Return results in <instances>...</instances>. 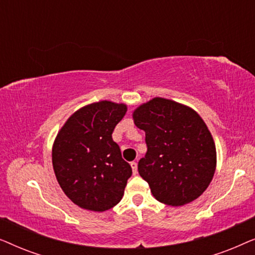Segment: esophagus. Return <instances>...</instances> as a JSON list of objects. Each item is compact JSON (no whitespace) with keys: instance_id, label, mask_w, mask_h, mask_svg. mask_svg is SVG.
<instances>
[{"instance_id":"1","label":"esophagus","mask_w":255,"mask_h":255,"mask_svg":"<svg viewBox=\"0 0 255 255\" xmlns=\"http://www.w3.org/2000/svg\"><path fill=\"white\" fill-rule=\"evenodd\" d=\"M130 165H131L132 172H133V174H134V175H135V174L138 173V167H137V162H135V161H132V162L130 163Z\"/></svg>"}]
</instances>
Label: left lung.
I'll use <instances>...</instances> for the list:
<instances>
[{"mask_svg":"<svg viewBox=\"0 0 255 255\" xmlns=\"http://www.w3.org/2000/svg\"><path fill=\"white\" fill-rule=\"evenodd\" d=\"M132 117L147 144L138 172L155 200L181 207L200 197L217 165L214 138L200 115L186 104L154 97L134 109Z\"/></svg>","mask_w":255,"mask_h":255,"instance_id":"1","label":"left lung"}]
</instances>
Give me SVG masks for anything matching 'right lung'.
I'll return each instance as SVG.
<instances>
[{
  "label": "right lung",
  "instance_id": "obj_1",
  "mask_svg": "<svg viewBox=\"0 0 255 255\" xmlns=\"http://www.w3.org/2000/svg\"><path fill=\"white\" fill-rule=\"evenodd\" d=\"M127 111V104L113 101L87 104L71 115L54 139L55 177L80 208L103 212L123 197L132 169L111 134Z\"/></svg>",
  "mask_w": 255,
  "mask_h": 255
}]
</instances>
